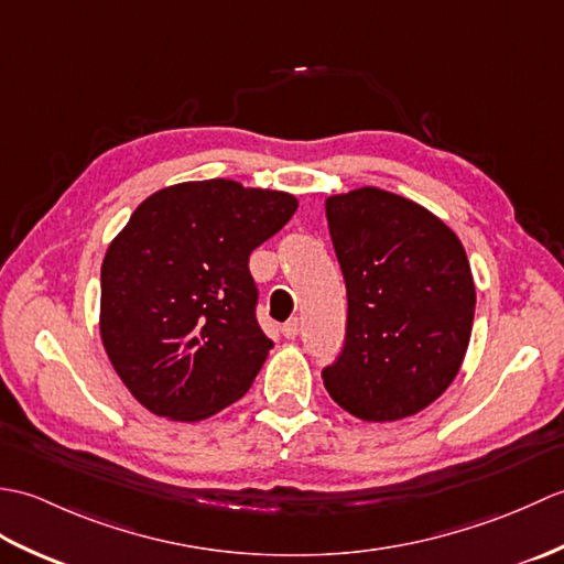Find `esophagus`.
Segmentation results:
<instances>
[{
  "label": "esophagus",
  "mask_w": 564,
  "mask_h": 564,
  "mask_svg": "<svg viewBox=\"0 0 564 564\" xmlns=\"http://www.w3.org/2000/svg\"><path fill=\"white\" fill-rule=\"evenodd\" d=\"M301 329H303V322L297 319V317H293V319H289V322H285V325H283V337H285V339H295L297 334H301Z\"/></svg>",
  "instance_id": "esophagus-1"
}]
</instances>
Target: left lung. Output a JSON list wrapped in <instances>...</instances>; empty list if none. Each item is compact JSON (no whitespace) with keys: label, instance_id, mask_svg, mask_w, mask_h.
I'll return each instance as SVG.
<instances>
[{"label":"left lung","instance_id":"1","mask_svg":"<svg viewBox=\"0 0 564 564\" xmlns=\"http://www.w3.org/2000/svg\"><path fill=\"white\" fill-rule=\"evenodd\" d=\"M349 297L346 339L322 370L329 398L364 422H398L438 400L470 344L475 281L458 235L376 186L325 200Z\"/></svg>","mask_w":564,"mask_h":564}]
</instances>
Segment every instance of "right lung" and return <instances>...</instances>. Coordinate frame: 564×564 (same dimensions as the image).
Instances as JSON below:
<instances>
[{
  "instance_id": "add662e5",
  "label": "right lung",
  "mask_w": 564,
  "mask_h": 564,
  "mask_svg": "<svg viewBox=\"0 0 564 564\" xmlns=\"http://www.w3.org/2000/svg\"><path fill=\"white\" fill-rule=\"evenodd\" d=\"M297 198L232 178L154 191L101 263L99 332L130 394L172 422H203L251 388L273 341L261 332L249 254Z\"/></svg>"
}]
</instances>
